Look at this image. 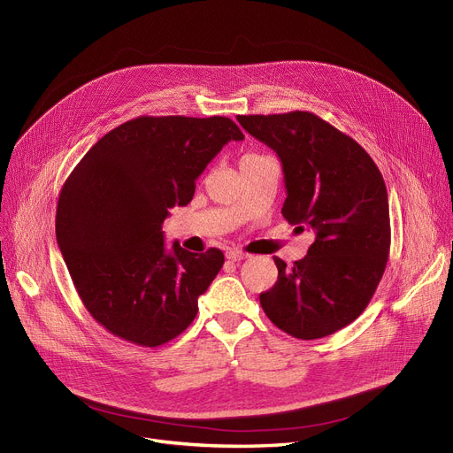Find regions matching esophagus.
I'll list each match as a JSON object with an SVG mask.
<instances>
[{
	"mask_svg": "<svg viewBox=\"0 0 453 453\" xmlns=\"http://www.w3.org/2000/svg\"><path fill=\"white\" fill-rule=\"evenodd\" d=\"M226 257L229 260H233V263H239V260L248 258V255L244 251H241V250H229V251H226Z\"/></svg>",
	"mask_w": 453,
	"mask_h": 453,
	"instance_id": "1",
	"label": "esophagus"
}]
</instances>
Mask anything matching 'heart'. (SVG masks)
Returning <instances> with one entry per match:
<instances>
[{
	"label": "heart",
	"instance_id": "b5f03b06",
	"mask_svg": "<svg viewBox=\"0 0 453 453\" xmlns=\"http://www.w3.org/2000/svg\"><path fill=\"white\" fill-rule=\"evenodd\" d=\"M248 156H255V154H248ZM246 157V156H244Z\"/></svg>",
	"mask_w": 453,
	"mask_h": 453
}]
</instances>
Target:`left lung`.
Here are the masks:
<instances>
[{
  "instance_id": "1",
  "label": "left lung",
  "mask_w": 453,
  "mask_h": 453,
  "mask_svg": "<svg viewBox=\"0 0 453 453\" xmlns=\"http://www.w3.org/2000/svg\"><path fill=\"white\" fill-rule=\"evenodd\" d=\"M236 119L280 159L287 187L282 217L316 234L292 268L273 258L279 277L260 294V306L294 338L334 334L365 311L388 265L384 178L358 142L311 111Z\"/></svg>"
}]
</instances>
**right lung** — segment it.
Instances as JSON below:
<instances>
[{
    "label": "right lung",
    "mask_w": 453,
    "mask_h": 453,
    "mask_svg": "<svg viewBox=\"0 0 453 453\" xmlns=\"http://www.w3.org/2000/svg\"><path fill=\"white\" fill-rule=\"evenodd\" d=\"M242 139L227 117L142 115L95 142L65 180L57 242L88 312L113 336L157 347L196 318L224 253L166 248L161 227L193 200L207 163Z\"/></svg>",
    "instance_id": "1"
}]
</instances>
